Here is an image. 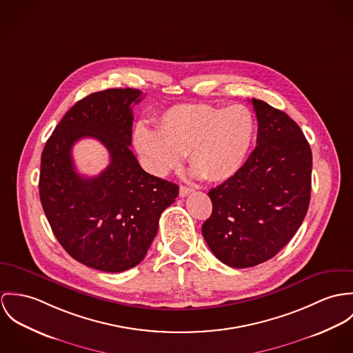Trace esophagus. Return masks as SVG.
Masks as SVG:
<instances>
[{
	"label": "esophagus",
	"instance_id": "obj_1",
	"mask_svg": "<svg viewBox=\"0 0 353 353\" xmlns=\"http://www.w3.org/2000/svg\"><path fill=\"white\" fill-rule=\"evenodd\" d=\"M192 191H194L192 188L185 187V185H181V187H180V196H181V197H185V196L190 195Z\"/></svg>",
	"mask_w": 353,
	"mask_h": 353
}]
</instances>
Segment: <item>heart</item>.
Wrapping results in <instances>:
<instances>
[{
    "mask_svg": "<svg viewBox=\"0 0 353 353\" xmlns=\"http://www.w3.org/2000/svg\"><path fill=\"white\" fill-rule=\"evenodd\" d=\"M254 135L256 120L242 104H181L157 119L156 131L138 125L134 143L157 176L177 169L188 154L195 176L225 181L243 166Z\"/></svg>",
    "mask_w": 353,
    "mask_h": 353,
    "instance_id": "heart-1",
    "label": "heart"
}]
</instances>
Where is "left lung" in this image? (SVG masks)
<instances>
[{
    "instance_id": "8db88e82",
    "label": "left lung",
    "mask_w": 353,
    "mask_h": 353,
    "mask_svg": "<svg viewBox=\"0 0 353 353\" xmlns=\"http://www.w3.org/2000/svg\"><path fill=\"white\" fill-rule=\"evenodd\" d=\"M257 146L233 177L210 190L212 214L201 233L215 257L233 268L276 256L301 228L310 203L312 149L285 112L252 99Z\"/></svg>"
}]
</instances>
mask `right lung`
<instances>
[{
    "label": "right lung",
    "instance_id": "obj_1",
    "mask_svg": "<svg viewBox=\"0 0 353 353\" xmlns=\"http://www.w3.org/2000/svg\"><path fill=\"white\" fill-rule=\"evenodd\" d=\"M138 89H105L76 103L46 142L39 196L52 233L81 264L104 272L138 265L157 234L162 211L179 185L145 172L130 150L131 104ZM94 137L110 153V165L96 178L75 172L72 145Z\"/></svg>",
    "mask_w": 353,
    "mask_h": 353
}]
</instances>
